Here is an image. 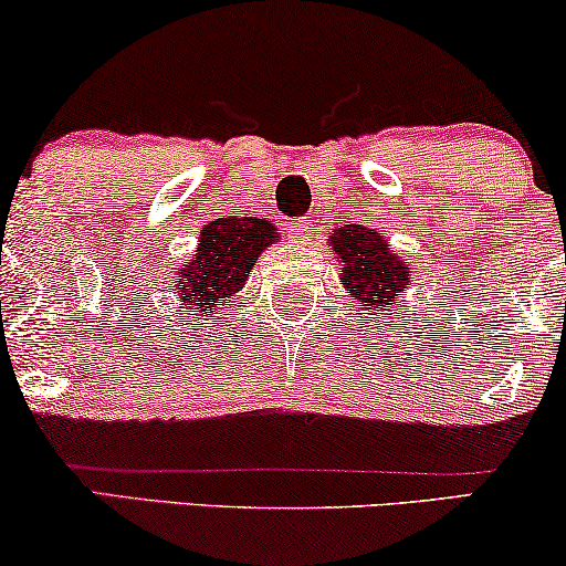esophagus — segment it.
Instances as JSON below:
<instances>
[{
  "instance_id": "1",
  "label": "esophagus",
  "mask_w": 566,
  "mask_h": 566,
  "mask_svg": "<svg viewBox=\"0 0 566 566\" xmlns=\"http://www.w3.org/2000/svg\"><path fill=\"white\" fill-rule=\"evenodd\" d=\"M306 220H289V223H285V233H289V237L293 239V241H304L306 239Z\"/></svg>"
}]
</instances>
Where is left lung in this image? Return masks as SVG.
<instances>
[{
    "mask_svg": "<svg viewBox=\"0 0 566 566\" xmlns=\"http://www.w3.org/2000/svg\"><path fill=\"white\" fill-rule=\"evenodd\" d=\"M335 260L340 262V283L364 312L379 314L385 306H398L410 289V268L392 252L390 241L374 229L348 223L327 239Z\"/></svg>",
    "mask_w": 566,
    "mask_h": 566,
    "instance_id": "1",
    "label": "left lung"
}]
</instances>
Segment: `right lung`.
<instances>
[{
	"label": "right lung",
	"instance_id": "1",
	"mask_svg": "<svg viewBox=\"0 0 566 566\" xmlns=\"http://www.w3.org/2000/svg\"><path fill=\"white\" fill-rule=\"evenodd\" d=\"M277 239L265 218H218L200 231L195 256L176 273V291L185 306L200 314L220 310L244 289L256 256Z\"/></svg>",
	"mask_w": 566,
	"mask_h": 566
}]
</instances>
